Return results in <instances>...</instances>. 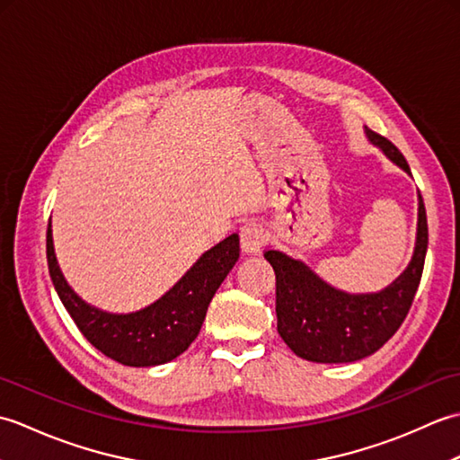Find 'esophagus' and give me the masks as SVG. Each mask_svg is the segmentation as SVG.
<instances>
[{"label": "esophagus", "mask_w": 460, "mask_h": 460, "mask_svg": "<svg viewBox=\"0 0 460 460\" xmlns=\"http://www.w3.org/2000/svg\"><path fill=\"white\" fill-rule=\"evenodd\" d=\"M241 249L245 255H257L267 243V231L257 223H247L241 227Z\"/></svg>", "instance_id": "1"}]
</instances>
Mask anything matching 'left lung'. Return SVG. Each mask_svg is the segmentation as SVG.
Returning <instances> with one entry per match:
<instances>
[{"label":"left lung","mask_w":460,"mask_h":460,"mask_svg":"<svg viewBox=\"0 0 460 460\" xmlns=\"http://www.w3.org/2000/svg\"><path fill=\"white\" fill-rule=\"evenodd\" d=\"M369 144L385 154L405 173L411 170L395 146L364 126ZM427 213L419 193L417 239L407 269L379 292L340 290L320 279L306 262L282 251H267L265 259L277 275V330L302 359L316 364H349L374 354L405 320L427 255Z\"/></svg>","instance_id":"obj_1"}]
</instances>
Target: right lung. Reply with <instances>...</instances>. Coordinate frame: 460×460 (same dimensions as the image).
Returning a JSON list of instances; mask_svg holds the SVG:
<instances>
[{
  "instance_id": "add662e5",
  "label": "right lung",
  "mask_w": 460,
  "mask_h": 460,
  "mask_svg": "<svg viewBox=\"0 0 460 460\" xmlns=\"http://www.w3.org/2000/svg\"><path fill=\"white\" fill-rule=\"evenodd\" d=\"M239 259V235L233 233L205 251L191 269L152 305L116 314L84 302L68 287L47 229V262L53 287L76 328L104 356L132 367H154L175 359L198 338L208 306Z\"/></svg>"
}]
</instances>
